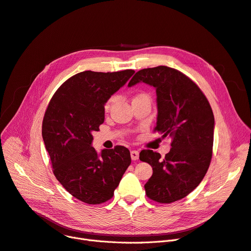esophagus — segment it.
I'll return each instance as SVG.
<instances>
[{
  "instance_id": "obj_1",
  "label": "esophagus",
  "mask_w": 251,
  "mask_h": 251,
  "mask_svg": "<svg viewBox=\"0 0 251 251\" xmlns=\"http://www.w3.org/2000/svg\"><path fill=\"white\" fill-rule=\"evenodd\" d=\"M130 155H131V159H132V161H136L139 157V152H138V151H131Z\"/></svg>"
}]
</instances>
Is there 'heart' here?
<instances>
[{"label":"heart","instance_id":"1","mask_svg":"<svg viewBox=\"0 0 251 251\" xmlns=\"http://www.w3.org/2000/svg\"><path fill=\"white\" fill-rule=\"evenodd\" d=\"M141 98H149V96H148L147 94H138V95L134 98V100H136V99H141ZM149 99H150V98H149ZM114 101H115V98L112 97V98H110V99L107 100V102L104 103V111H105V112H108V111L111 109V107H112V104L114 103Z\"/></svg>","mask_w":251,"mask_h":251}]
</instances>
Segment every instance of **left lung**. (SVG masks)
Wrapping results in <instances>:
<instances>
[{
  "instance_id": "obj_1",
  "label": "left lung",
  "mask_w": 251,
  "mask_h": 251,
  "mask_svg": "<svg viewBox=\"0 0 251 251\" xmlns=\"http://www.w3.org/2000/svg\"><path fill=\"white\" fill-rule=\"evenodd\" d=\"M139 82L155 88L154 131L163 138H172V149L164 159L151 150L140 151V161L152 167L144 188L151 200L171 203L193 191L207 172L214 144L213 110L201 88L176 69L167 66L142 69L128 86Z\"/></svg>"
}]
</instances>
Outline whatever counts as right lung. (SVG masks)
I'll return each mask as SVG.
<instances>
[{
	"label": "right lung",
	"instance_id": "right-lung-1",
	"mask_svg": "<svg viewBox=\"0 0 251 251\" xmlns=\"http://www.w3.org/2000/svg\"><path fill=\"white\" fill-rule=\"evenodd\" d=\"M134 70L83 71L66 80L52 96L43 121V138L54 174L75 199L88 204L111 200L131 164L122 146L92 148V132L104 121V103Z\"/></svg>",
	"mask_w": 251,
	"mask_h": 251
}]
</instances>
